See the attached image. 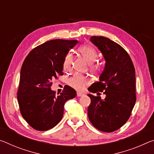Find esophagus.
<instances>
[{"label": "esophagus", "mask_w": 154, "mask_h": 154, "mask_svg": "<svg viewBox=\"0 0 154 154\" xmlns=\"http://www.w3.org/2000/svg\"><path fill=\"white\" fill-rule=\"evenodd\" d=\"M84 95V93H82V92H77V97H82Z\"/></svg>", "instance_id": "esophagus-1"}]
</instances>
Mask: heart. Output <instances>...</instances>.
I'll use <instances>...</instances> for the list:
<instances>
[{
    "mask_svg": "<svg viewBox=\"0 0 154 154\" xmlns=\"http://www.w3.org/2000/svg\"><path fill=\"white\" fill-rule=\"evenodd\" d=\"M78 51L83 57L89 64L90 69L92 72H97L101 69V64L99 62H94L98 57V53L97 50L90 45H82L78 48ZM72 63V56L70 53L66 55L62 62L63 70L68 71L71 69ZM89 83L88 79H86L82 75L75 73L68 80V84L70 87L77 90H82L84 88L86 85Z\"/></svg>",
    "mask_w": 154,
    "mask_h": 154,
    "instance_id": "heart-1",
    "label": "heart"
}]
</instances>
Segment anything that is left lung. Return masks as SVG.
Wrapping results in <instances>:
<instances>
[{
  "instance_id": "1",
  "label": "left lung",
  "mask_w": 154,
  "mask_h": 154,
  "mask_svg": "<svg viewBox=\"0 0 154 154\" xmlns=\"http://www.w3.org/2000/svg\"><path fill=\"white\" fill-rule=\"evenodd\" d=\"M90 41L101 51L106 63L99 81L88 90L103 92L106 98L88 95L91 99L88 115L97 130L112 132L128 121L135 105V68L128 52L119 44L103 36H92Z\"/></svg>"
}]
</instances>
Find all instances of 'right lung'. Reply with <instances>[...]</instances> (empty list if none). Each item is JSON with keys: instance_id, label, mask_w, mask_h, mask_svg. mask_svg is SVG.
Segmentation results:
<instances>
[{"instance_id": "1", "label": "right lung", "mask_w": 154, "mask_h": 154, "mask_svg": "<svg viewBox=\"0 0 154 154\" xmlns=\"http://www.w3.org/2000/svg\"><path fill=\"white\" fill-rule=\"evenodd\" d=\"M77 40H52L36 46L24 60L20 70L17 98L20 113L31 128L46 131L62 120L66 101L76 91L65 86L56 95L51 89L53 80L63 75L62 62Z\"/></svg>"}]
</instances>
